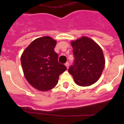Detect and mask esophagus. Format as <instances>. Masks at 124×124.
I'll return each instance as SVG.
<instances>
[{"instance_id":"1","label":"esophagus","mask_w":124,"mask_h":124,"mask_svg":"<svg viewBox=\"0 0 124 124\" xmlns=\"http://www.w3.org/2000/svg\"><path fill=\"white\" fill-rule=\"evenodd\" d=\"M69 65H70V63H69V62H66V63H65V66H66V68H69Z\"/></svg>"}]
</instances>
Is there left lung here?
Masks as SVG:
<instances>
[{
	"label": "left lung",
	"mask_w": 124,
	"mask_h": 124,
	"mask_svg": "<svg viewBox=\"0 0 124 124\" xmlns=\"http://www.w3.org/2000/svg\"><path fill=\"white\" fill-rule=\"evenodd\" d=\"M74 60L68 71L81 86H89L99 79L104 68L101 48L91 38L83 37L71 41Z\"/></svg>",
	"instance_id": "8db88e82"
}]
</instances>
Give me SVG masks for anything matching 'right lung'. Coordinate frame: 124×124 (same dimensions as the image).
<instances>
[{"label": "right lung", "instance_id": "obj_1", "mask_svg": "<svg viewBox=\"0 0 124 124\" xmlns=\"http://www.w3.org/2000/svg\"><path fill=\"white\" fill-rule=\"evenodd\" d=\"M56 41L50 37L35 39L24 50L21 63L24 76L30 85L41 91L51 89L66 67L58 61Z\"/></svg>", "mask_w": 124, "mask_h": 124}]
</instances>
